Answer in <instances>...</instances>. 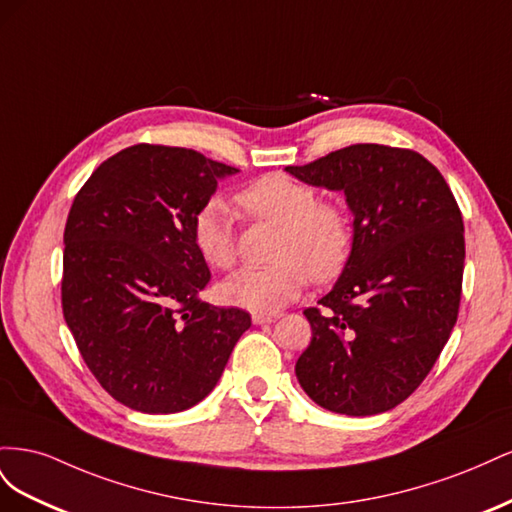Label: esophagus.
Segmentation results:
<instances>
[{"instance_id":"esophagus-1","label":"esophagus","mask_w":512,"mask_h":512,"mask_svg":"<svg viewBox=\"0 0 512 512\" xmlns=\"http://www.w3.org/2000/svg\"><path fill=\"white\" fill-rule=\"evenodd\" d=\"M277 318H280L277 314H254V316H252V322L258 324V327H260V324H271V322H275Z\"/></svg>"}]
</instances>
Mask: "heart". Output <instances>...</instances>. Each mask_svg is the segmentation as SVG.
Segmentation results:
<instances>
[{
	"label": "heart",
	"instance_id": "b5f03b06",
	"mask_svg": "<svg viewBox=\"0 0 512 512\" xmlns=\"http://www.w3.org/2000/svg\"><path fill=\"white\" fill-rule=\"evenodd\" d=\"M239 207L258 220L280 226L269 267H245L220 284L226 305L254 314H275L294 301L307 277L324 282L333 277L350 252L348 215L337 205L320 203L309 183L282 173H269L237 194ZM237 218L222 198H211L194 218V245L215 269H228L237 258Z\"/></svg>",
	"mask_w": 512,
	"mask_h": 512
}]
</instances>
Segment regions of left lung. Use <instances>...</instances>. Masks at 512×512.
I'll list each match as a JSON object with an SVG mask.
<instances>
[{
  "label": "left lung",
  "mask_w": 512,
  "mask_h": 512,
  "mask_svg": "<svg viewBox=\"0 0 512 512\" xmlns=\"http://www.w3.org/2000/svg\"><path fill=\"white\" fill-rule=\"evenodd\" d=\"M303 183L344 192L352 245L342 275L307 307L312 342L294 365L324 410L371 416L425 380L457 322L466 241L457 200L421 153L350 145L305 166Z\"/></svg>",
  "instance_id": "8db88e82"
}]
</instances>
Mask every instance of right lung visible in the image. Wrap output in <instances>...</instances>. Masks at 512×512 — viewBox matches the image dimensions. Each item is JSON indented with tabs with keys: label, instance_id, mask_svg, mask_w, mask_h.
I'll return each instance as SVG.
<instances>
[{
	"label": "right lung",
	"instance_id": "1",
	"mask_svg": "<svg viewBox=\"0 0 512 512\" xmlns=\"http://www.w3.org/2000/svg\"><path fill=\"white\" fill-rule=\"evenodd\" d=\"M239 168L183 147L134 145L76 194L64 232V318L119 404L175 414L218 384L252 318L198 297L209 267L194 218Z\"/></svg>",
	"mask_w": 512,
	"mask_h": 512
}]
</instances>
